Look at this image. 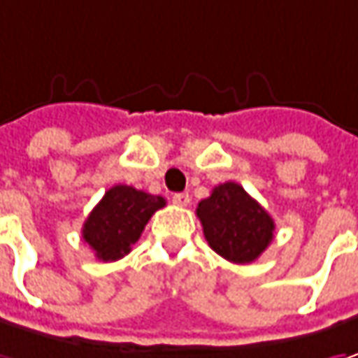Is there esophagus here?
<instances>
[{
  "mask_svg": "<svg viewBox=\"0 0 358 358\" xmlns=\"http://www.w3.org/2000/svg\"><path fill=\"white\" fill-rule=\"evenodd\" d=\"M172 202L178 204V206H188L190 204V196L186 194V192H178V194L172 196Z\"/></svg>",
  "mask_w": 358,
  "mask_h": 358,
  "instance_id": "34e87169",
  "label": "esophagus"
}]
</instances>
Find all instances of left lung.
I'll list each match as a JSON object with an SVG mask.
<instances>
[{
  "instance_id": "left-lung-1",
  "label": "left lung",
  "mask_w": 358,
  "mask_h": 358,
  "mask_svg": "<svg viewBox=\"0 0 358 358\" xmlns=\"http://www.w3.org/2000/svg\"><path fill=\"white\" fill-rule=\"evenodd\" d=\"M196 214L210 248L234 264L255 262L274 238L271 214L236 182L216 186Z\"/></svg>"
}]
</instances>
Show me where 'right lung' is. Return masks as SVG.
Masks as SVG:
<instances>
[{
    "instance_id": "right-lung-1",
    "label": "right lung",
    "mask_w": 358,
    "mask_h": 358,
    "mask_svg": "<svg viewBox=\"0 0 358 358\" xmlns=\"http://www.w3.org/2000/svg\"><path fill=\"white\" fill-rule=\"evenodd\" d=\"M166 206L162 196L136 190L132 186H112L82 228V238L103 262L124 258L138 242L152 214Z\"/></svg>"
}]
</instances>
